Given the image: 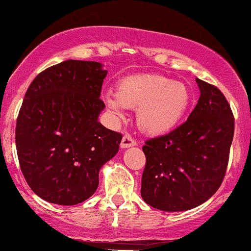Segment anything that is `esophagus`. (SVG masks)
I'll use <instances>...</instances> for the list:
<instances>
[{
    "instance_id": "obj_1",
    "label": "esophagus",
    "mask_w": 251,
    "mask_h": 251,
    "mask_svg": "<svg viewBox=\"0 0 251 251\" xmlns=\"http://www.w3.org/2000/svg\"><path fill=\"white\" fill-rule=\"evenodd\" d=\"M134 145H136V140H134L129 134H126V135L122 138V141H121V148L126 149Z\"/></svg>"
}]
</instances>
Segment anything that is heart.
Returning <instances> with one entry per match:
<instances>
[{"mask_svg": "<svg viewBox=\"0 0 251 251\" xmlns=\"http://www.w3.org/2000/svg\"><path fill=\"white\" fill-rule=\"evenodd\" d=\"M106 105L121 116L123 108H136V122L145 133L163 134L172 130L187 112L190 93L180 81L160 74H139L122 78L116 95L105 96Z\"/></svg>", "mask_w": 251, "mask_h": 251, "instance_id": "b5f03b06", "label": "heart"}]
</instances>
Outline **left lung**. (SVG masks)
<instances>
[{"label": "left lung", "mask_w": 251, "mask_h": 251, "mask_svg": "<svg viewBox=\"0 0 251 251\" xmlns=\"http://www.w3.org/2000/svg\"><path fill=\"white\" fill-rule=\"evenodd\" d=\"M200 98L188 120L145 141L141 197L162 211L194 209L218 190L227 171L234 116L217 86L197 79Z\"/></svg>", "instance_id": "8db88e82"}]
</instances>
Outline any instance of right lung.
Instances as JSON below:
<instances>
[{"label":"right lung","instance_id":"add662e5","mask_svg":"<svg viewBox=\"0 0 251 251\" xmlns=\"http://www.w3.org/2000/svg\"><path fill=\"white\" fill-rule=\"evenodd\" d=\"M106 74L99 62L68 59L39 73L26 90L17 153L28 185L46 201H85L98 189L100 168L118 152L122 134L98 121Z\"/></svg>","mask_w":251,"mask_h":251}]
</instances>
